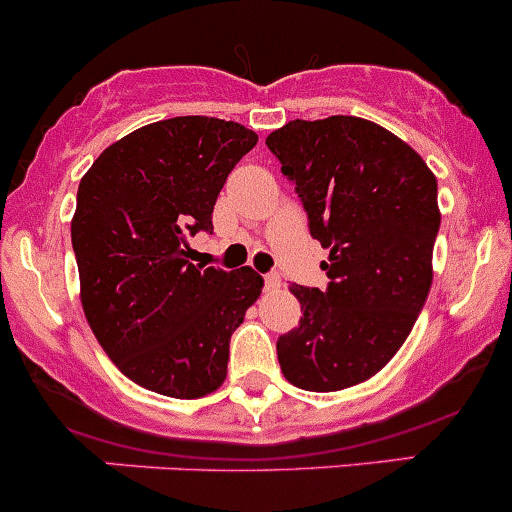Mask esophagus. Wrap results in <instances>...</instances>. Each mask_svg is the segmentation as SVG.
Returning <instances> with one entry per match:
<instances>
[{
  "label": "esophagus",
  "instance_id": "esophagus-1",
  "mask_svg": "<svg viewBox=\"0 0 512 512\" xmlns=\"http://www.w3.org/2000/svg\"><path fill=\"white\" fill-rule=\"evenodd\" d=\"M264 284H266V291H276L281 286V276L279 274H266Z\"/></svg>",
  "mask_w": 512,
  "mask_h": 512
}]
</instances>
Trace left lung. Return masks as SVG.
Returning <instances> with one entry per match:
<instances>
[{"mask_svg":"<svg viewBox=\"0 0 512 512\" xmlns=\"http://www.w3.org/2000/svg\"><path fill=\"white\" fill-rule=\"evenodd\" d=\"M266 145L329 248L324 291L289 286L304 316L276 342L281 372L306 392L354 387L399 352L430 294L437 178L405 140L354 115L291 120Z\"/></svg>","mask_w":512,"mask_h":512,"instance_id":"obj_1","label":"left lung"}]
</instances>
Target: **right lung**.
I'll use <instances>...</instances> for the list:
<instances>
[{
	"instance_id": "right-lung-1",
	"label": "right lung",
	"mask_w": 512,
	"mask_h": 512,
	"mask_svg": "<svg viewBox=\"0 0 512 512\" xmlns=\"http://www.w3.org/2000/svg\"><path fill=\"white\" fill-rule=\"evenodd\" d=\"M259 135L186 115L143 125L82 175L72 216L87 324L115 367L150 392L198 399L228 372V342L264 289L251 266L191 264L188 238Z\"/></svg>"
}]
</instances>
